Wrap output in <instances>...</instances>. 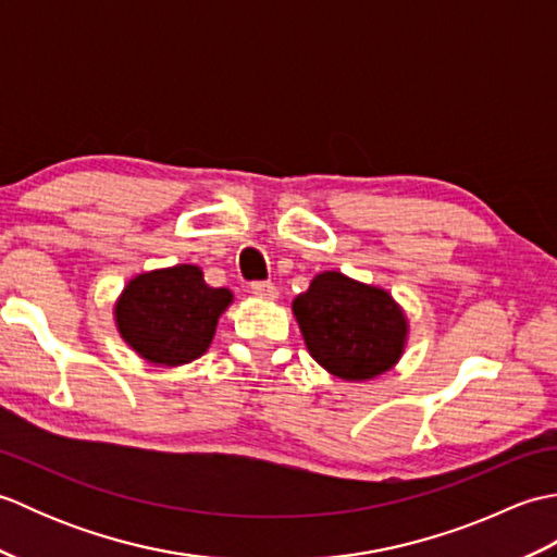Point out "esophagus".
Segmentation results:
<instances>
[{"mask_svg": "<svg viewBox=\"0 0 557 557\" xmlns=\"http://www.w3.org/2000/svg\"><path fill=\"white\" fill-rule=\"evenodd\" d=\"M251 292L260 299H277V287L272 285L270 280H260V282H251Z\"/></svg>", "mask_w": 557, "mask_h": 557, "instance_id": "1", "label": "esophagus"}]
</instances>
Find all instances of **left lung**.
Wrapping results in <instances>:
<instances>
[{
	"instance_id": "obj_1",
	"label": "left lung",
	"mask_w": 557,
	"mask_h": 557,
	"mask_svg": "<svg viewBox=\"0 0 557 557\" xmlns=\"http://www.w3.org/2000/svg\"><path fill=\"white\" fill-rule=\"evenodd\" d=\"M292 311L311 357L342 381L381 375L405 351L407 318L395 299L342 272L315 275Z\"/></svg>"
}]
</instances>
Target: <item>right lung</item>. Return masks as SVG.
Masks as SVG:
<instances>
[{
  "label": "right lung",
  "mask_w": 557,
  "mask_h": 557,
  "mask_svg": "<svg viewBox=\"0 0 557 557\" xmlns=\"http://www.w3.org/2000/svg\"><path fill=\"white\" fill-rule=\"evenodd\" d=\"M232 304L230 289L208 287L196 265L144 272L114 306L126 345L158 366H182L210 347L218 318Z\"/></svg>",
  "instance_id": "obj_1"
}]
</instances>
